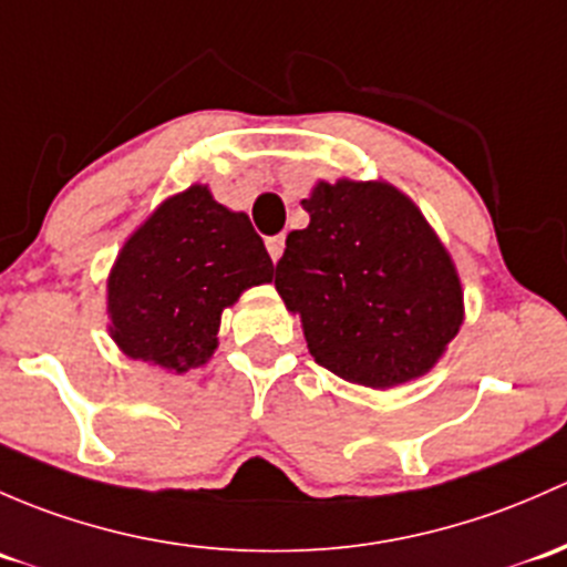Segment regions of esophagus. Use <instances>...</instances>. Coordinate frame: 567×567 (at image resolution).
<instances>
[{"instance_id": "esophagus-1", "label": "esophagus", "mask_w": 567, "mask_h": 567, "mask_svg": "<svg viewBox=\"0 0 567 567\" xmlns=\"http://www.w3.org/2000/svg\"><path fill=\"white\" fill-rule=\"evenodd\" d=\"M284 245H286V237L284 235H276V237H270V240H267V250H270V259L272 261L281 259Z\"/></svg>"}]
</instances>
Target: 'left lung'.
<instances>
[{
	"label": "left lung",
	"mask_w": 567,
	"mask_h": 567,
	"mask_svg": "<svg viewBox=\"0 0 567 567\" xmlns=\"http://www.w3.org/2000/svg\"><path fill=\"white\" fill-rule=\"evenodd\" d=\"M311 224L286 237L276 289L308 352L347 382L384 390L434 369L464 322L451 254L388 183H317Z\"/></svg>",
	"instance_id": "left-lung-1"
}]
</instances>
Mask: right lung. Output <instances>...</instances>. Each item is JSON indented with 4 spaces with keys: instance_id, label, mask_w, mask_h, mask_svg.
<instances>
[{
    "instance_id": "add662e5",
    "label": "right lung",
    "mask_w": 567,
    "mask_h": 567,
    "mask_svg": "<svg viewBox=\"0 0 567 567\" xmlns=\"http://www.w3.org/2000/svg\"><path fill=\"white\" fill-rule=\"evenodd\" d=\"M270 281L272 259L248 215L190 185L122 245L109 276V332L127 358L185 373L213 358L224 308Z\"/></svg>"
}]
</instances>
